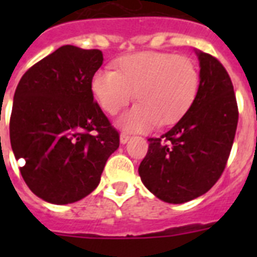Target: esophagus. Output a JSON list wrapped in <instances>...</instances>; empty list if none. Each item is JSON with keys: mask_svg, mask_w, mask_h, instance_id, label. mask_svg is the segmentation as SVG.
I'll return each instance as SVG.
<instances>
[{"mask_svg": "<svg viewBox=\"0 0 257 257\" xmlns=\"http://www.w3.org/2000/svg\"><path fill=\"white\" fill-rule=\"evenodd\" d=\"M128 139H130V135H127V134H124V133H122L121 136H119L121 144H126V143L128 142Z\"/></svg>", "mask_w": 257, "mask_h": 257, "instance_id": "obj_1", "label": "esophagus"}]
</instances>
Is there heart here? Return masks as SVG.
Segmentation results:
<instances>
[{"label": "heart", "instance_id": "obj_1", "mask_svg": "<svg viewBox=\"0 0 257 257\" xmlns=\"http://www.w3.org/2000/svg\"><path fill=\"white\" fill-rule=\"evenodd\" d=\"M199 72L188 56L147 51L124 55L114 70H97L90 88L104 112L113 115L133 99L138 104L122 117L127 130L142 131L180 119L197 96Z\"/></svg>", "mask_w": 257, "mask_h": 257}]
</instances>
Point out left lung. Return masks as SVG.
Segmentation results:
<instances>
[{
    "label": "left lung",
    "instance_id": "obj_1",
    "mask_svg": "<svg viewBox=\"0 0 257 257\" xmlns=\"http://www.w3.org/2000/svg\"><path fill=\"white\" fill-rule=\"evenodd\" d=\"M197 55L201 81L196 99L171 130L149 138L139 166L145 187L169 203L192 201L215 185L237 131L238 105L228 72L207 52Z\"/></svg>",
    "mask_w": 257,
    "mask_h": 257
}]
</instances>
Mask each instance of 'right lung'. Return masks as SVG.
I'll return each instance as SVG.
<instances>
[{"mask_svg": "<svg viewBox=\"0 0 257 257\" xmlns=\"http://www.w3.org/2000/svg\"><path fill=\"white\" fill-rule=\"evenodd\" d=\"M103 64L100 50L65 45L20 78L10 117V142L20 174L36 196L67 205L100 181L119 134L90 88Z\"/></svg>", "mask_w": 257, "mask_h": 257, "instance_id": "1", "label": "right lung"}]
</instances>
